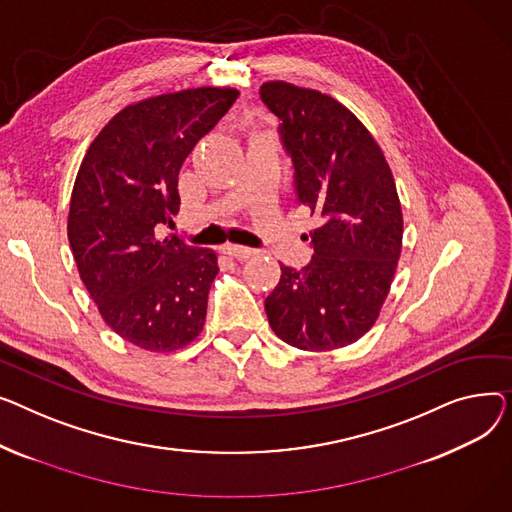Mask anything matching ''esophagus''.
<instances>
[{
  "instance_id": "esophagus-1",
  "label": "esophagus",
  "mask_w": 512,
  "mask_h": 512,
  "mask_svg": "<svg viewBox=\"0 0 512 512\" xmlns=\"http://www.w3.org/2000/svg\"><path fill=\"white\" fill-rule=\"evenodd\" d=\"M223 252H225L227 256H231V258H237V260H248V258L254 254L252 248L237 246V244H227V246L223 248Z\"/></svg>"
}]
</instances>
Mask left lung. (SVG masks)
<instances>
[{
  "mask_svg": "<svg viewBox=\"0 0 512 512\" xmlns=\"http://www.w3.org/2000/svg\"><path fill=\"white\" fill-rule=\"evenodd\" d=\"M293 163L295 200L320 217L312 260L281 264L264 299L275 335L304 351H330L364 337L395 277L403 215L393 173L364 124L339 101L287 82L260 86Z\"/></svg>",
  "mask_w": 512,
  "mask_h": 512,
  "instance_id": "left-lung-1",
  "label": "left lung"
}]
</instances>
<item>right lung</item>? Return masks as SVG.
Wrapping results in <instances>:
<instances>
[{
    "mask_svg": "<svg viewBox=\"0 0 512 512\" xmlns=\"http://www.w3.org/2000/svg\"><path fill=\"white\" fill-rule=\"evenodd\" d=\"M235 88H190L119 111L90 144L70 200L68 239L103 320L132 345L175 351L204 326L219 264L177 235V175L231 109Z\"/></svg>",
    "mask_w": 512,
    "mask_h": 512,
    "instance_id": "1",
    "label": "right lung"
}]
</instances>
